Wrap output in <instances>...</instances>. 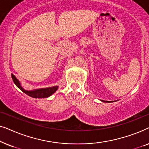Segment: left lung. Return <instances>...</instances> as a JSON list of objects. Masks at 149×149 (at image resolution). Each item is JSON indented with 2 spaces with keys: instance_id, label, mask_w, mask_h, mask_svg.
<instances>
[{
  "instance_id": "left-lung-1",
  "label": "left lung",
  "mask_w": 149,
  "mask_h": 149,
  "mask_svg": "<svg viewBox=\"0 0 149 149\" xmlns=\"http://www.w3.org/2000/svg\"><path fill=\"white\" fill-rule=\"evenodd\" d=\"M101 101L104 102H115V101H104V100H102Z\"/></svg>"
}]
</instances>
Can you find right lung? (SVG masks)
<instances>
[{"label": "right lung", "mask_w": 149, "mask_h": 149, "mask_svg": "<svg viewBox=\"0 0 149 149\" xmlns=\"http://www.w3.org/2000/svg\"><path fill=\"white\" fill-rule=\"evenodd\" d=\"M11 77L13 79L14 83H15L16 86L19 88L20 90L25 93L29 96L34 97V98H45V97H48L52 95V94L56 92L58 90V86H54V87H46V88H40V89H35L33 90H26L22 87L21 85V83L16 78L15 75L11 74Z\"/></svg>", "instance_id": "obj_1"}]
</instances>
